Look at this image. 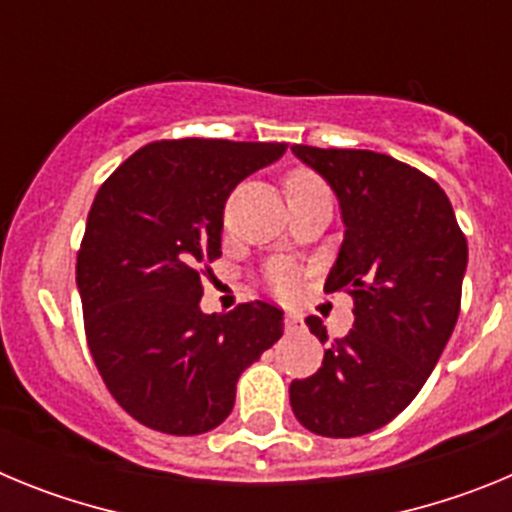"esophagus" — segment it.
Masks as SVG:
<instances>
[{
	"label": "esophagus",
	"instance_id": "obj_1",
	"mask_svg": "<svg viewBox=\"0 0 512 512\" xmlns=\"http://www.w3.org/2000/svg\"><path fill=\"white\" fill-rule=\"evenodd\" d=\"M284 325H287V330H297L302 325V318H300V315H295V312H287Z\"/></svg>",
	"mask_w": 512,
	"mask_h": 512
}]
</instances>
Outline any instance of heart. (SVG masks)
Listing matches in <instances>:
<instances>
[{
	"instance_id": "1",
	"label": "heart",
	"mask_w": 512,
	"mask_h": 512,
	"mask_svg": "<svg viewBox=\"0 0 512 512\" xmlns=\"http://www.w3.org/2000/svg\"><path fill=\"white\" fill-rule=\"evenodd\" d=\"M315 184H323V182H320L315 174H310V171H295V174H289L287 179V189L315 187ZM269 282L271 287L277 289V292H282V295H287V292L295 289V277H292V271H289L287 266H274L269 274Z\"/></svg>"
}]
</instances>
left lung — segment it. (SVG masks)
<instances>
[{"instance_id":"obj_1","label":"left lung","mask_w":512,"mask_h":512,"mask_svg":"<svg viewBox=\"0 0 512 512\" xmlns=\"http://www.w3.org/2000/svg\"><path fill=\"white\" fill-rule=\"evenodd\" d=\"M292 153L341 205L346 230L325 289L354 297V328L330 341L318 372L289 384V405L318 436H364L408 408L449 343L467 238L446 192L397 158L312 146ZM305 323L328 343L323 320Z\"/></svg>"}]
</instances>
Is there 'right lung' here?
<instances>
[{
    "instance_id": "obj_1",
    "label": "right lung",
    "mask_w": 512,
    "mask_h": 512,
    "mask_svg": "<svg viewBox=\"0 0 512 512\" xmlns=\"http://www.w3.org/2000/svg\"><path fill=\"white\" fill-rule=\"evenodd\" d=\"M284 151L287 143L156 140L94 197L76 256L89 351L120 408L153 431L217 428L243 369L282 338L284 312L271 302L202 312L200 277L223 253L230 192Z\"/></svg>"
}]
</instances>
